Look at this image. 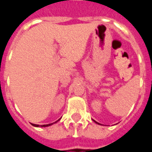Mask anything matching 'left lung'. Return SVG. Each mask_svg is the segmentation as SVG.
I'll return each instance as SVG.
<instances>
[{
    "label": "left lung",
    "instance_id": "left-lung-1",
    "mask_svg": "<svg viewBox=\"0 0 152 152\" xmlns=\"http://www.w3.org/2000/svg\"><path fill=\"white\" fill-rule=\"evenodd\" d=\"M94 121V122H95V123H97V124H99V123H97V121Z\"/></svg>",
    "mask_w": 152,
    "mask_h": 152
}]
</instances>
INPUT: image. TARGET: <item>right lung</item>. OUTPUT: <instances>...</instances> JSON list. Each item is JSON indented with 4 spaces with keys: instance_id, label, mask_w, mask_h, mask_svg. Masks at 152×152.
Returning a JSON list of instances; mask_svg holds the SVG:
<instances>
[{
    "instance_id": "obj_1",
    "label": "right lung",
    "mask_w": 152,
    "mask_h": 152,
    "mask_svg": "<svg viewBox=\"0 0 152 152\" xmlns=\"http://www.w3.org/2000/svg\"><path fill=\"white\" fill-rule=\"evenodd\" d=\"M59 120H60V119H59ZM59 120H58V121H59ZM57 121H55V123H56ZM55 123H52V124H43V125H39V124H32V125H33V126H35V127H48V126H50V125H52V124H55Z\"/></svg>"
}]
</instances>
